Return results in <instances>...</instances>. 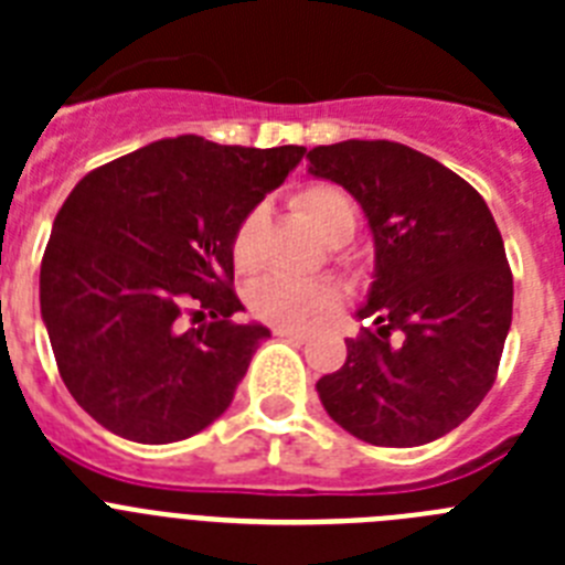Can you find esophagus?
Listing matches in <instances>:
<instances>
[{"instance_id": "esophagus-1", "label": "esophagus", "mask_w": 565, "mask_h": 565, "mask_svg": "<svg viewBox=\"0 0 565 565\" xmlns=\"http://www.w3.org/2000/svg\"><path fill=\"white\" fill-rule=\"evenodd\" d=\"M274 337H279V339H294V342H306L308 333H306V331H299V328H282V326H277V328H274Z\"/></svg>"}]
</instances>
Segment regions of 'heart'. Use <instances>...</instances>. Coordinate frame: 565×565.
<instances>
[{"label":"heart","instance_id":"1","mask_svg":"<svg viewBox=\"0 0 565 565\" xmlns=\"http://www.w3.org/2000/svg\"><path fill=\"white\" fill-rule=\"evenodd\" d=\"M291 206L331 246L351 239V234L356 232V206L333 183L317 181L299 186L291 194ZM259 226H263V214L259 209H252L234 228L232 263L239 274H252L259 266ZM339 299L342 294L331 279L299 282L288 277H266L248 291V308L263 322L294 328L331 313Z\"/></svg>","mask_w":565,"mask_h":565}]
</instances>
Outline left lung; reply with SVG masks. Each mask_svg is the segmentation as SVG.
Listing matches in <instances>:
<instances>
[{
  "label": "left lung",
  "instance_id": "1",
  "mask_svg": "<svg viewBox=\"0 0 565 565\" xmlns=\"http://www.w3.org/2000/svg\"><path fill=\"white\" fill-rule=\"evenodd\" d=\"M313 178L362 206L376 268L348 359L317 382L328 416L376 447L456 430L495 384L512 326V271L495 217L452 169L396 141L308 152Z\"/></svg>",
  "mask_w": 565,
  "mask_h": 565
}]
</instances>
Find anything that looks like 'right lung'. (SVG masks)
Returning a JSON list of instances; mask_svg holds the SVG:
<instances>
[{
	"label": "right lung",
	"mask_w": 565,
	"mask_h": 565,
	"mask_svg": "<svg viewBox=\"0 0 565 565\" xmlns=\"http://www.w3.org/2000/svg\"><path fill=\"white\" fill-rule=\"evenodd\" d=\"M306 147L163 138L84 174L58 209L39 299L70 396L115 436L169 444L232 404L268 328L237 326L232 234ZM201 321L182 326L185 317Z\"/></svg>",
	"instance_id": "right-lung-1"
}]
</instances>
